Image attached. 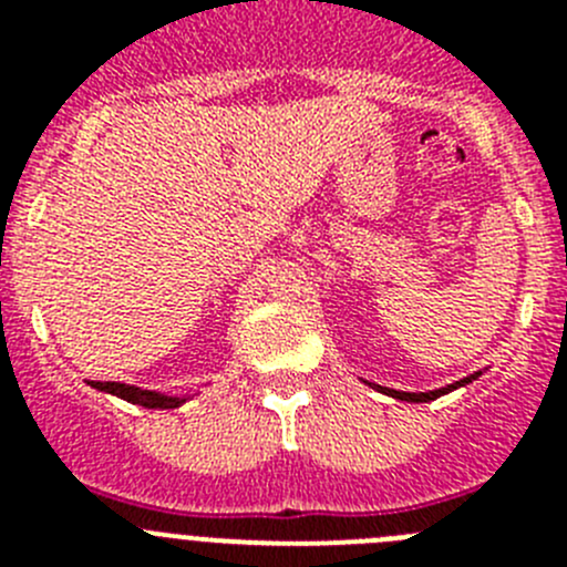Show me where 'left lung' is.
I'll return each mask as SVG.
<instances>
[{"mask_svg": "<svg viewBox=\"0 0 567 567\" xmlns=\"http://www.w3.org/2000/svg\"><path fill=\"white\" fill-rule=\"evenodd\" d=\"M480 374L483 372H474L463 380H454V383L443 385V389H434V392H398V389H385V385H378V383H369V385H372V389H378V392L389 394V398H394V400H405V403H432V400L443 398V394L454 392V389H463V385H468L471 380H477Z\"/></svg>", "mask_w": 567, "mask_h": 567, "instance_id": "1", "label": "left lung"}]
</instances>
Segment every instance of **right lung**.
<instances>
[{
	"label": "right lung",
	"instance_id": "1",
	"mask_svg": "<svg viewBox=\"0 0 567 567\" xmlns=\"http://www.w3.org/2000/svg\"><path fill=\"white\" fill-rule=\"evenodd\" d=\"M93 389L104 394H113V398H122L127 403L144 405V409H178L182 403H187L193 394H167V392H153V389H142V385H130V383H102V380H90Z\"/></svg>",
	"mask_w": 567,
	"mask_h": 567
}]
</instances>
